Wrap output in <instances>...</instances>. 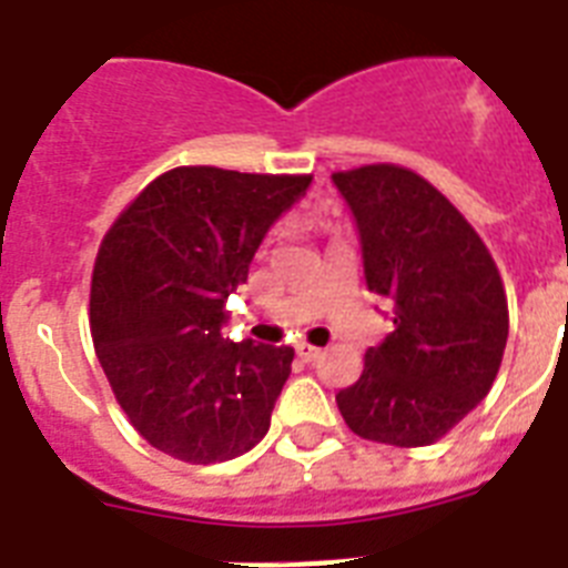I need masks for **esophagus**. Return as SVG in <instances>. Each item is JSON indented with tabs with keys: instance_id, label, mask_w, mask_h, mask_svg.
<instances>
[{
	"instance_id": "obj_1",
	"label": "esophagus",
	"mask_w": 568,
	"mask_h": 568,
	"mask_svg": "<svg viewBox=\"0 0 568 568\" xmlns=\"http://www.w3.org/2000/svg\"><path fill=\"white\" fill-rule=\"evenodd\" d=\"M321 355L323 349H317V346H312V343H297V357L303 361V364H314Z\"/></svg>"
}]
</instances>
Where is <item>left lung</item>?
<instances>
[{"instance_id":"obj_1","label":"left lung","mask_w":568,"mask_h":568,"mask_svg":"<svg viewBox=\"0 0 568 568\" xmlns=\"http://www.w3.org/2000/svg\"><path fill=\"white\" fill-rule=\"evenodd\" d=\"M352 207L369 292L393 303V332L337 393L349 430L369 442H438L488 395L508 341L497 262L430 181L398 164L332 173Z\"/></svg>"}]
</instances>
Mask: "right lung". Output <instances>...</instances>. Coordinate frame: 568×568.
<instances>
[{
  "mask_svg": "<svg viewBox=\"0 0 568 568\" xmlns=\"http://www.w3.org/2000/svg\"><path fill=\"white\" fill-rule=\"evenodd\" d=\"M312 175L175 166L114 219L92 271L89 326L130 424L155 450L216 465L271 427L292 346L222 337L225 300Z\"/></svg>",
  "mask_w": 568,
  "mask_h": 568,
  "instance_id": "right-lung-1",
  "label": "right lung"
}]
</instances>
